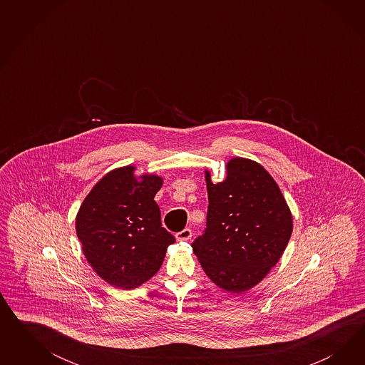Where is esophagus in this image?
I'll return each instance as SVG.
<instances>
[{"mask_svg": "<svg viewBox=\"0 0 365 365\" xmlns=\"http://www.w3.org/2000/svg\"><path fill=\"white\" fill-rule=\"evenodd\" d=\"M191 234L192 232L190 229H183L182 232H177L175 238H177V241H188L191 238Z\"/></svg>", "mask_w": 365, "mask_h": 365, "instance_id": "1", "label": "esophagus"}]
</instances>
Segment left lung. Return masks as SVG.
Wrapping results in <instances>:
<instances>
[{
    "mask_svg": "<svg viewBox=\"0 0 365 365\" xmlns=\"http://www.w3.org/2000/svg\"><path fill=\"white\" fill-rule=\"evenodd\" d=\"M223 182L205 173L209 209L206 230L192 252L211 281L242 293L279 261L293 232L292 212L276 180L259 163L232 158Z\"/></svg>",
    "mask_w": 365,
    "mask_h": 365,
    "instance_id": "8db88e82",
    "label": "left lung"
}]
</instances>
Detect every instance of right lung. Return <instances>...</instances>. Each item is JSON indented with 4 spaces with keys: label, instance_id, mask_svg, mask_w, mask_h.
<instances>
[{
    "label": "right lung",
    "instance_id": "right-lung-1",
    "mask_svg": "<svg viewBox=\"0 0 365 365\" xmlns=\"http://www.w3.org/2000/svg\"><path fill=\"white\" fill-rule=\"evenodd\" d=\"M115 168L89 191L76 215V234L95 273L112 287H140L160 269L168 245L155 194L163 179Z\"/></svg>",
    "mask_w": 365,
    "mask_h": 365
}]
</instances>
